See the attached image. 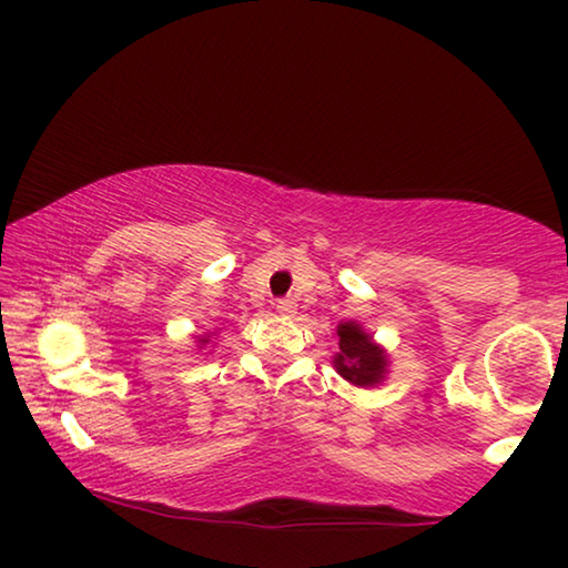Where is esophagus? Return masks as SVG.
Returning <instances> with one entry per match:
<instances>
[{
    "instance_id": "1",
    "label": "esophagus",
    "mask_w": 568,
    "mask_h": 568,
    "mask_svg": "<svg viewBox=\"0 0 568 568\" xmlns=\"http://www.w3.org/2000/svg\"><path fill=\"white\" fill-rule=\"evenodd\" d=\"M294 310H297V302H294V300H290V297L276 300V312H278V315L290 317V315H294Z\"/></svg>"
}]
</instances>
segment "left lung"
I'll return each mask as SVG.
<instances>
[{
    "label": "left lung",
    "instance_id": "obj_1",
    "mask_svg": "<svg viewBox=\"0 0 568 568\" xmlns=\"http://www.w3.org/2000/svg\"><path fill=\"white\" fill-rule=\"evenodd\" d=\"M333 366L345 382L356 386H376L384 382L386 353L358 323H341L338 353H335Z\"/></svg>",
    "mask_w": 568,
    "mask_h": 568
}]
</instances>
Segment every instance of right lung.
Wrapping results in <instances>:
<instances>
[{
    "mask_svg": "<svg viewBox=\"0 0 568 568\" xmlns=\"http://www.w3.org/2000/svg\"><path fill=\"white\" fill-rule=\"evenodd\" d=\"M207 341H210V335H207V338H200V343H202V345H204V343H207Z\"/></svg>",
    "mask_w": 568,
    "mask_h": 568,
    "instance_id": "obj_1",
    "label": "right lung"
}]
</instances>
